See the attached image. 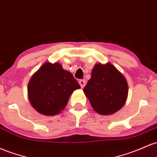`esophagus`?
<instances>
[{
    "label": "esophagus",
    "mask_w": 157,
    "mask_h": 157,
    "mask_svg": "<svg viewBox=\"0 0 157 157\" xmlns=\"http://www.w3.org/2000/svg\"><path fill=\"white\" fill-rule=\"evenodd\" d=\"M79 84H80L82 89H83V88L85 87V86H86V81H85V80H79Z\"/></svg>",
    "instance_id": "1"
}]
</instances>
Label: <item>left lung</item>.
Segmentation results:
<instances>
[{"mask_svg": "<svg viewBox=\"0 0 157 157\" xmlns=\"http://www.w3.org/2000/svg\"><path fill=\"white\" fill-rule=\"evenodd\" d=\"M83 92L96 113L109 115L125 104L128 85L124 76L112 63H97Z\"/></svg>", "mask_w": 157, "mask_h": 157, "instance_id": "left-lung-1", "label": "left lung"}]
</instances>
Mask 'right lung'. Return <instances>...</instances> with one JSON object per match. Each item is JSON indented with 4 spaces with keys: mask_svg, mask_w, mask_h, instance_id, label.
<instances>
[{
    "mask_svg": "<svg viewBox=\"0 0 157 157\" xmlns=\"http://www.w3.org/2000/svg\"><path fill=\"white\" fill-rule=\"evenodd\" d=\"M80 88L71 72L59 63H44L31 77L27 96L31 106L44 115L59 114L71 94Z\"/></svg>",
    "mask_w": 157,
    "mask_h": 157,
    "instance_id": "1",
    "label": "right lung"
}]
</instances>
